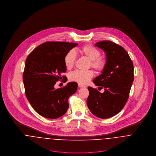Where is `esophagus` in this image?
I'll return each mask as SVG.
<instances>
[{
  "instance_id": "esophagus-1",
  "label": "esophagus",
  "mask_w": 156,
  "mask_h": 156,
  "mask_svg": "<svg viewBox=\"0 0 156 156\" xmlns=\"http://www.w3.org/2000/svg\"><path fill=\"white\" fill-rule=\"evenodd\" d=\"M78 86H79V88H86L87 87L86 86H85V85H81V84H78Z\"/></svg>"
}]
</instances>
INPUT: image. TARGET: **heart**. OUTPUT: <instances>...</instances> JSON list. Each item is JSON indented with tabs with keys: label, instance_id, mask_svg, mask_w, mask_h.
<instances>
[{
	"label": "heart",
	"instance_id": "b5f03b06",
	"mask_svg": "<svg viewBox=\"0 0 156 156\" xmlns=\"http://www.w3.org/2000/svg\"><path fill=\"white\" fill-rule=\"evenodd\" d=\"M79 53L90 61V66L98 71H101L106 66V61L100 58L101 52L95 47L90 45H85L79 49ZM76 59V54L73 50L68 51L64 57V64L67 69L74 66ZM94 76L92 70H76L69 74V79L71 81L81 85H85Z\"/></svg>",
	"mask_w": 156,
	"mask_h": 156
}]
</instances>
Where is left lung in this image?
Returning a JSON list of instances; mask_svg holds the SVG:
<instances>
[{"instance_id":"8db88e82","label":"left lung","mask_w":156,"mask_h":156,"mask_svg":"<svg viewBox=\"0 0 156 156\" xmlns=\"http://www.w3.org/2000/svg\"><path fill=\"white\" fill-rule=\"evenodd\" d=\"M95 45L104 50L106 62L101 74L93 82L105 92L101 93L89 87L87 102L93 115L106 119L118 113L126 104L133 82V64L128 53L119 45L102 41Z\"/></svg>"}]
</instances>
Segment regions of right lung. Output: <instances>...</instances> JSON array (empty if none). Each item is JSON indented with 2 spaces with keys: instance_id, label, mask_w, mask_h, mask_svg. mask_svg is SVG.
Returning a JSON list of instances; mask_svg holds the SVG:
<instances>
[{
  "instance_id": "1",
  "label": "right lung",
  "mask_w": 156,
  "mask_h": 156,
  "mask_svg": "<svg viewBox=\"0 0 156 156\" xmlns=\"http://www.w3.org/2000/svg\"><path fill=\"white\" fill-rule=\"evenodd\" d=\"M77 45L45 42L35 48L26 60L23 75L25 94L34 109L43 117L56 119L68 109V98L76 92L77 83L69 82L58 89L54 86L66 72L64 61L66 53ZM66 77L63 76L62 79Z\"/></svg>"
}]
</instances>
